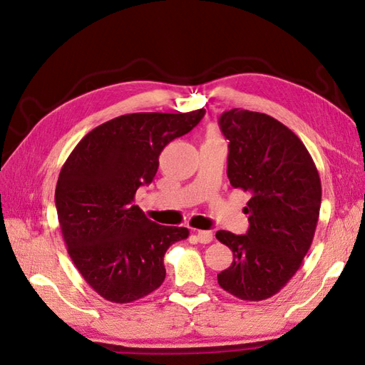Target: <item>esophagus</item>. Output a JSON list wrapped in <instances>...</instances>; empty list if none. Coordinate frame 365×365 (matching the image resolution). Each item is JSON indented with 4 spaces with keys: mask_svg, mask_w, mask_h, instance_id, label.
<instances>
[{
    "mask_svg": "<svg viewBox=\"0 0 365 365\" xmlns=\"http://www.w3.org/2000/svg\"><path fill=\"white\" fill-rule=\"evenodd\" d=\"M195 232H196V237L199 240V243L207 245V243H210L212 240H213V234H212L210 230H195Z\"/></svg>",
    "mask_w": 365,
    "mask_h": 365,
    "instance_id": "esophagus-1",
    "label": "esophagus"
}]
</instances>
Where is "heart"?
<instances>
[{"instance_id":"b5f03b06","label":"heart","mask_w":365,"mask_h":365,"mask_svg":"<svg viewBox=\"0 0 365 365\" xmlns=\"http://www.w3.org/2000/svg\"><path fill=\"white\" fill-rule=\"evenodd\" d=\"M205 139H210V141H215V139H222V138H221V135H220V131L212 127V128L207 130Z\"/></svg>"}]
</instances>
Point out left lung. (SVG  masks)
Here are the masks:
<instances>
[{
    "mask_svg": "<svg viewBox=\"0 0 365 365\" xmlns=\"http://www.w3.org/2000/svg\"><path fill=\"white\" fill-rule=\"evenodd\" d=\"M218 123L229 141L230 185L251 195L246 234L216 232L234 252L218 284L240 299L262 301L284 289L312 245L320 175L301 139L271 115L234 108Z\"/></svg>",
    "mask_w": 365,
    "mask_h": 365,
    "instance_id": "8db88e82",
    "label": "left lung"
}]
</instances>
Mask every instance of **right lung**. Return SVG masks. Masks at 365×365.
<instances>
[{
	"label": "right lung",
	"instance_id": "add662e5",
	"mask_svg": "<svg viewBox=\"0 0 365 365\" xmlns=\"http://www.w3.org/2000/svg\"><path fill=\"white\" fill-rule=\"evenodd\" d=\"M204 114L200 108L119 115L89 131L68 155L54 192L59 226L76 269L102 298L125 304L165 281L168 247L190 232L150 221L133 205L135 195L153 180L161 150Z\"/></svg>",
	"mask_w": 365,
	"mask_h": 365
}]
</instances>
